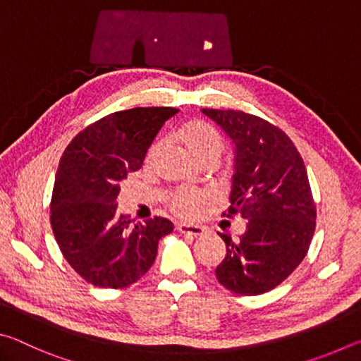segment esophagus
I'll return each instance as SVG.
<instances>
[{"instance_id":"esophagus-1","label":"esophagus","mask_w":361,"mask_h":361,"mask_svg":"<svg viewBox=\"0 0 361 361\" xmlns=\"http://www.w3.org/2000/svg\"><path fill=\"white\" fill-rule=\"evenodd\" d=\"M178 229L181 234H188V235H194V237H200V235H204L205 232H207V229L204 228V226H195V224H178Z\"/></svg>"}]
</instances>
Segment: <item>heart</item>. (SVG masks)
<instances>
[{
    "instance_id": "heart-1",
    "label": "heart",
    "mask_w": 361,
    "mask_h": 361,
    "mask_svg": "<svg viewBox=\"0 0 361 361\" xmlns=\"http://www.w3.org/2000/svg\"><path fill=\"white\" fill-rule=\"evenodd\" d=\"M172 138L180 143L186 152L200 166L216 164L224 148V140L215 127L202 119H191L172 130ZM162 151V142H154L146 152V164H152ZM167 207L173 215L180 218H194L207 204V195L202 192L178 189L167 195Z\"/></svg>"
}]
</instances>
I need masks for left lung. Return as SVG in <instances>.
Wrapping results in <instances>:
<instances>
[{
  "label": "left lung",
  "instance_id": "obj_1",
  "mask_svg": "<svg viewBox=\"0 0 361 361\" xmlns=\"http://www.w3.org/2000/svg\"><path fill=\"white\" fill-rule=\"evenodd\" d=\"M202 111L235 143L231 207L223 216L240 215L247 229L226 242L215 276L242 296L271 291L301 264L315 232L317 209L307 170L295 143L277 126L237 109Z\"/></svg>",
  "mask_w": 361,
  "mask_h": 361
}]
</instances>
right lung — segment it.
Returning <instances> with one entry per match:
<instances>
[{"label": "right lung", "mask_w": 361, "mask_h": 361, "mask_svg": "<svg viewBox=\"0 0 361 361\" xmlns=\"http://www.w3.org/2000/svg\"><path fill=\"white\" fill-rule=\"evenodd\" d=\"M172 106L116 111L82 129L59 162L51 199V224L60 252L85 282L126 288L149 271L157 243L173 231L154 216L133 224L119 215L121 183L142 169L146 151Z\"/></svg>", "instance_id": "1"}]
</instances>
